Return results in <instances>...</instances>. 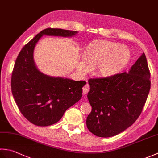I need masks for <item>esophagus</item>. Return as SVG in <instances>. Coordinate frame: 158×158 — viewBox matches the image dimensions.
<instances>
[{
    "instance_id": "1",
    "label": "esophagus",
    "mask_w": 158,
    "mask_h": 158,
    "mask_svg": "<svg viewBox=\"0 0 158 158\" xmlns=\"http://www.w3.org/2000/svg\"><path fill=\"white\" fill-rule=\"evenodd\" d=\"M89 84H88V83H87V84L83 86V94H86L89 92Z\"/></svg>"
}]
</instances>
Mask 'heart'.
Wrapping results in <instances>:
<instances>
[{"label": "heart", "instance_id": "b5f03b06", "mask_svg": "<svg viewBox=\"0 0 158 158\" xmlns=\"http://www.w3.org/2000/svg\"><path fill=\"white\" fill-rule=\"evenodd\" d=\"M130 57V51L127 46L100 40L88 46L84 57L78 65V70L81 75H85L97 67L98 75L110 77L124 69Z\"/></svg>", "mask_w": 158, "mask_h": 158}]
</instances>
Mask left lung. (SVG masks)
Segmentation results:
<instances>
[{
	"mask_svg": "<svg viewBox=\"0 0 158 158\" xmlns=\"http://www.w3.org/2000/svg\"><path fill=\"white\" fill-rule=\"evenodd\" d=\"M150 76L143 53L127 73L89 79L88 98L92 111L86 120L89 131L97 136L108 138L134 124L149 93Z\"/></svg>",
	"mask_w": 158,
	"mask_h": 158,
	"instance_id": "8db88e82",
	"label": "left lung"
}]
</instances>
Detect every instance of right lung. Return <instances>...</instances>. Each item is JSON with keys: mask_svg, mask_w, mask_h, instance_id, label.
I'll return each instance as SVG.
<instances>
[{"mask_svg": "<svg viewBox=\"0 0 158 158\" xmlns=\"http://www.w3.org/2000/svg\"><path fill=\"white\" fill-rule=\"evenodd\" d=\"M77 31L48 28L42 30L22 48L15 60L11 87L22 114L33 125L48 126L57 123L67 109L82 97L84 81L54 77L38 69L33 60L37 42L44 35L73 37Z\"/></svg>", "mask_w": 158, "mask_h": 158, "instance_id": "obj_1", "label": "right lung"}]
</instances>
